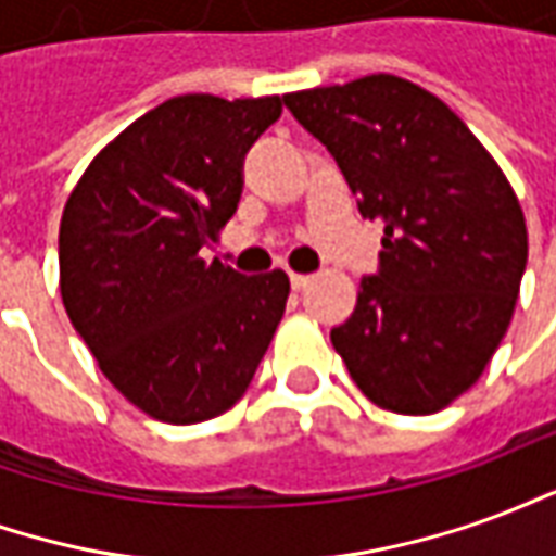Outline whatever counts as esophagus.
<instances>
[{"label":"esophagus","mask_w":556,"mask_h":556,"mask_svg":"<svg viewBox=\"0 0 556 556\" xmlns=\"http://www.w3.org/2000/svg\"><path fill=\"white\" fill-rule=\"evenodd\" d=\"M289 279H291V289L294 291H303L306 286H309V277H306V274H289Z\"/></svg>","instance_id":"esophagus-1"}]
</instances>
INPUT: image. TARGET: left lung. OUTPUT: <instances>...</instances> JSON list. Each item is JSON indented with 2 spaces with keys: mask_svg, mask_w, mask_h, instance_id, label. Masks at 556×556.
<instances>
[{
  "mask_svg": "<svg viewBox=\"0 0 556 556\" xmlns=\"http://www.w3.org/2000/svg\"><path fill=\"white\" fill-rule=\"evenodd\" d=\"M381 219V267L330 342L378 408L434 414L477 384L527 265L513 184L458 115L393 74L282 94Z\"/></svg>",
  "mask_w": 556,
  "mask_h": 556,
  "instance_id": "1",
  "label": "left lung"
}]
</instances>
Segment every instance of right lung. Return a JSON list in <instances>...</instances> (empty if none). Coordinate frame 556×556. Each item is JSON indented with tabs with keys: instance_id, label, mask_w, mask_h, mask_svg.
Masks as SVG:
<instances>
[{
	"instance_id": "obj_1",
	"label": "right lung",
	"mask_w": 556,
	"mask_h": 556,
	"mask_svg": "<svg viewBox=\"0 0 556 556\" xmlns=\"http://www.w3.org/2000/svg\"><path fill=\"white\" fill-rule=\"evenodd\" d=\"M282 101L181 94L91 160L59 226L62 303L110 384L172 426L214 419L253 381L289 301L199 250L238 211L243 157Z\"/></svg>"
}]
</instances>
